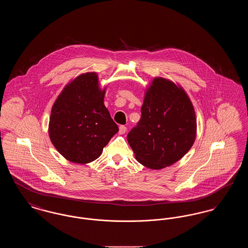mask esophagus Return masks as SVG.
Masks as SVG:
<instances>
[{"instance_id": "esophagus-1", "label": "esophagus", "mask_w": 248, "mask_h": 248, "mask_svg": "<svg viewBox=\"0 0 248 248\" xmlns=\"http://www.w3.org/2000/svg\"><path fill=\"white\" fill-rule=\"evenodd\" d=\"M126 126H124V125H121L120 127H119V134H121V135H123V134H124L125 132H126Z\"/></svg>"}]
</instances>
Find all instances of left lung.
<instances>
[{
  "label": "left lung",
  "mask_w": 248,
  "mask_h": 248,
  "mask_svg": "<svg viewBox=\"0 0 248 248\" xmlns=\"http://www.w3.org/2000/svg\"><path fill=\"white\" fill-rule=\"evenodd\" d=\"M195 111L182 87L161 77L148 87L141 118L127 140L136 159L151 169H162L180 160L196 138Z\"/></svg>",
  "instance_id": "8db88e82"
}]
</instances>
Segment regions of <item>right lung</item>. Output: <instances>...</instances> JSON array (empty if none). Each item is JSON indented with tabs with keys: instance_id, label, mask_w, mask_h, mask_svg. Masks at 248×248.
Here are the masks:
<instances>
[{
	"instance_id": "1",
	"label": "right lung",
	"mask_w": 248,
	"mask_h": 248,
	"mask_svg": "<svg viewBox=\"0 0 248 248\" xmlns=\"http://www.w3.org/2000/svg\"><path fill=\"white\" fill-rule=\"evenodd\" d=\"M95 72H86L68 83L55 101L49 137L59 154L75 164L97 159L119 131L104 105Z\"/></svg>"
}]
</instances>
